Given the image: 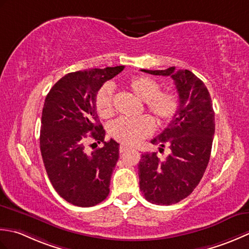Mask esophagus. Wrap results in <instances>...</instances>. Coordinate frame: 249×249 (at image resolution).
I'll use <instances>...</instances> for the list:
<instances>
[{"mask_svg": "<svg viewBox=\"0 0 249 249\" xmlns=\"http://www.w3.org/2000/svg\"><path fill=\"white\" fill-rule=\"evenodd\" d=\"M131 149V147L130 146H128V145H120V147H119V151H120V154H124L125 151H128V150H130Z\"/></svg>", "mask_w": 249, "mask_h": 249, "instance_id": "34e87169", "label": "esophagus"}]
</instances>
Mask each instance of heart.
Here are the masks:
<instances>
[{
	"mask_svg": "<svg viewBox=\"0 0 249 249\" xmlns=\"http://www.w3.org/2000/svg\"><path fill=\"white\" fill-rule=\"evenodd\" d=\"M128 88L144 101L146 107L160 123L166 124L174 118L179 107V99L173 91H159L160 85L148 76H134L126 82ZM95 108L100 117L107 119L114 115V89L104 84L95 95ZM155 121L149 116L129 119L120 118L111 124L109 132L113 138L126 145H136L154 133Z\"/></svg>",
	"mask_w": 249,
	"mask_h": 249,
	"instance_id": "b5f03b06",
	"label": "heart"
}]
</instances>
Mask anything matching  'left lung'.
Wrapping results in <instances>:
<instances>
[{"label":"left lung","instance_id":"obj_1","mask_svg":"<svg viewBox=\"0 0 249 249\" xmlns=\"http://www.w3.org/2000/svg\"><path fill=\"white\" fill-rule=\"evenodd\" d=\"M145 73L171 76L178 92L179 107L160 135L151 143L171 153L162 161L157 153L142 155L139 163L140 189L145 199L157 205H171L188 196L199 185L209 164L215 113L209 90L188 70H141Z\"/></svg>","mask_w":249,"mask_h":249}]
</instances>
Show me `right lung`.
I'll return each instance as SVG.
<instances>
[{"label":"right lung","instance_id":"right-lung-1","mask_svg":"<svg viewBox=\"0 0 249 249\" xmlns=\"http://www.w3.org/2000/svg\"><path fill=\"white\" fill-rule=\"evenodd\" d=\"M124 69H91L69 73L45 99L39 146L54 190L76 206H94L109 194L111 173L119 158V144L105 141L95 108V95L107 80ZM91 137L104 147L89 153Z\"/></svg>","mask_w":249,"mask_h":249}]
</instances>
